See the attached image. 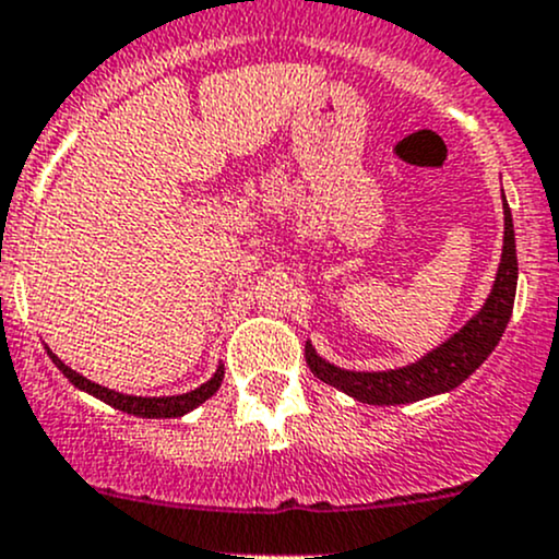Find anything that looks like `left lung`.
Returning <instances> with one entry per match:
<instances>
[{"mask_svg":"<svg viewBox=\"0 0 559 559\" xmlns=\"http://www.w3.org/2000/svg\"><path fill=\"white\" fill-rule=\"evenodd\" d=\"M516 241L514 221L503 195V252H500L498 274H495L492 290L485 307L474 314L457 333H452L444 344L430 349L414 364L388 371H347L328 364L314 353L312 342H307V366L314 377L331 388L342 390L349 399L373 406H399L414 401L430 399V395L450 393L463 384L476 371L503 336L511 320L516 296Z\"/></svg>","mask_w":559,"mask_h":559,"instance_id":"left-lung-1","label":"left lung"}]
</instances>
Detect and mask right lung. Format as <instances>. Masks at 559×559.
<instances>
[{
    "label": "right lung",
    "instance_id": "right-lung-1",
    "mask_svg": "<svg viewBox=\"0 0 559 559\" xmlns=\"http://www.w3.org/2000/svg\"><path fill=\"white\" fill-rule=\"evenodd\" d=\"M48 349L50 360H53L56 368H59L61 373L69 379V382L74 384L78 390H83V393L94 395V399L105 401L112 408H118V412H126V414H134V417H147V419H166V417H182V414L193 412L195 406L204 404L206 399H212V395L221 390V382H223V373H226V368L217 366V371L212 373L210 379H206L201 388L191 390V393H180V395H158V399H147V395H129V393H118V390H109V388H102V384L91 382V379H85L83 373L72 371L64 360L59 358V355L53 353L50 347Z\"/></svg>",
    "mask_w": 559,
    "mask_h": 559
}]
</instances>
